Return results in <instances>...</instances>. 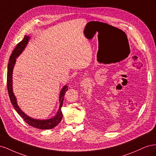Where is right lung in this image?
Listing matches in <instances>:
<instances>
[{
    "mask_svg": "<svg viewBox=\"0 0 156 156\" xmlns=\"http://www.w3.org/2000/svg\"><path fill=\"white\" fill-rule=\"evenodd\" d=\"M30 39V36H25L23 40L19 43L16 48L13 51L12 53L10 56V59H9V62L8 64V73H7V87H8V91L9 97H10V101L12 102V104L13 105L14 108H15L17 112L20 115L24 120L27 122L28 124L30 126L36 127V128L40 129H49L55 127L57 126L60 121L62 120V112L61 111V108L62 107V103L64 101V98L65 93L68 90V87L67 85L64 86L63 88L61 90L60 92L59 96V108L58 109L57 112L55 115V116L49 119L46 120H40V119H34L32 118L27 116L24 112L21 109L20 107L18 106L17 103V99L14 95L13 92V84H12V75H13V70L14 66H15L16 58L20 56L22 52L23 51L27 45Z\"/></svg>",
    "mask_w": 156,
    "mask_h": 156,
    "instance_id": "1",
    "label": "right lung"
}]
</instances>
